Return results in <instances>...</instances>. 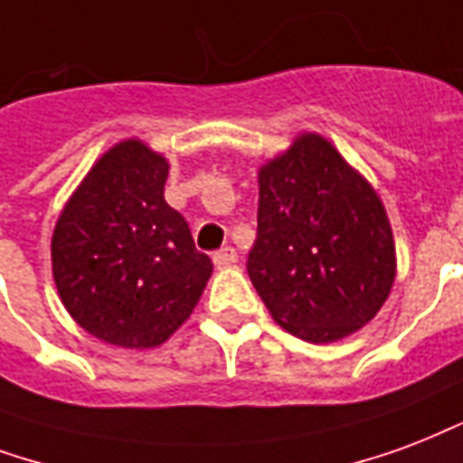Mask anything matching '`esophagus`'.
Wrapping results in <instances>:
<instances>
[{
	"instance_id": "1",
	"label": "esophagus",
	"mask_w": 463,
	"mask_h": 463,
	"mask_svg": "<svg viewBox=\"0 0 463 463\" xmlns=\"http://www.w3.org/2000/svg\"><path fill=\"white\" fill-rule=\"evenodd\" d=\"M238 262V252L232 248H222L218 250L213 255V265L218 267V269H225V267H232Z\"/></svg>"
}]
</instances>
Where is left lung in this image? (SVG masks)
Segmentation results:
<instances>
[{"mask_svg":"<svg viewBox=\"0 0 463 463\" xmlns=\"http://www.w3.org/2000/svg\"><path fill=\"white\" fill-rule=\"evenodd\" d=\"M258 241L248 275L272 318L334 344L380 311L395 282L392 228L371 181L317 132L260 166Z\"/></svg>","mask_w":463,"mask_h":463,"instance_id":"8db88e82","label":"left lung"}]
</instances>
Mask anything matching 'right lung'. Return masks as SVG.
Here are the masks:
<instances>
[{
	"instance_id": "add662e5",
	"label": "right lung",
	"mask_w": 463,
	"mask_h": 463,
	"mask_svg": "<svg viewBox=\"0 0 463 463\" xmlns=\"http://www.w3.org/2000/svg\"><path fill=\"white\" fill-rule=\"evenodd\" d=\"M166 176V156L122 139L92 164L53 228L58 297L78 326L109 345H162L213 272L184 215L164 201Z\"/></svg>"
}]
</instances>
